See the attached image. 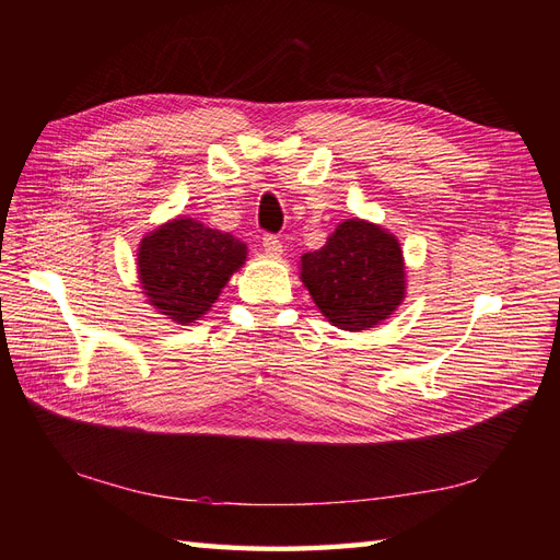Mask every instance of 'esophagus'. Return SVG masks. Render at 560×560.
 <instances>
[{
	"mask_svg": "<svg viewBox=\"0 0 560 560\" xmlns=\"http://www.w3.org/2000/svg\"><path fill=\"white\" fill-rule=\"evenodd\" d=\"M264 252L268 254V257H280L282 254V243L278 241V235H264Z\"/></svg>",
	"mask_w": 560,
	"mask_h": 560,
	"instance_id": "esophagus-1",
	"label": "esophagus"
}]
</instances>
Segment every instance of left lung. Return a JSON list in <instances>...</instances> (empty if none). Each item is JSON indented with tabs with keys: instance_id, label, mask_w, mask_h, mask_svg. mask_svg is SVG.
<instances>
[{
	"instance_id": "obj_1",
	"label": "left lung",
	"mask_w": 560,
	"mask_h": 560,
	"mask_svg": "<svg viewBox=\"0 0 560 560\" xmlns=\"http://www.w3.org/2000/svg\"><path fill=\"white\" fill-rule=\"evenodd\" d=\"M301 282L334 327L364 331L395 315L406 296L404 252L395 233L352 217L299 261Z\"/></svg>"
}]
</instances>
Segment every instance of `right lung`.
I'll use <instances>...</instances> for the list:
<instances>
[{"mask_svg":"<svg viewBox=\"0 0 560 560\" xmlns=\"http://www.w3.org/2000/svg\"><path fill=\"white\" fill-rule=\"evenodd\" d=\"M247 261V245L194 217L149 231L138 247V278L149 306L175 325H194Z\"/></svg>","mask_w":560,"mask_h":560,"instance_id":"1","label":"right lung"}]
</instances>
